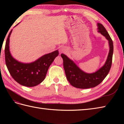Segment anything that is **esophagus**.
<instances>
[{
    "instance_id": "1",
    "label": "esophagus",
    "mask_w": 124,
    "mask_h": 124,
    "mask_svg": "<svg viewBox=\"0 0 124 124\" xmlns=\"http://www.w3.org/2000/svg\"><path fill=\"white\" fill-rule=\"evenodd\" d=\"M67 49L66 47H61L59 49V52L60 53H65L67 52Z\"/></svg>"
}]
</instances>
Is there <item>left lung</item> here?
<instances>
[{"label": "left lung", "instance_id": "1", "mask_svg": "<svg viewBox=\"0 0 124 124\" xmlns=\"http://www.w3.org/2000/svg\"><path fill=\"white\" fill-rule=\"evenodd\" d=\"M97 32L106 37L108 40L109 52L106 61L102 67L93 73L84 72L66 55L61 54L63 60V67L67 80L75 87L81 89L93 88L97 86L104 80L108 74L111 67L114 45L108 32L102 24L97 23Z\"/></svg>", "mask_w": 124, "mask_h": 124}]
</instances>
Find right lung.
Returning a JSON list of instances; mask_svg holds the SVG:
<instances>
[{"mask_svg": "<svg viewBox=\"0 0 124 124\" xmlns=\"http://www.w3.org/2000/svg\"><path fill=\"white\" fill-rule=\"evenodd\" d=\"M12 30L8 36L5 48L7 69L13 78L20 85L26 87L36 86L45 79L49 66L59 55V51L56 50L45 54L30 63L18 61L12 56L9 49V38Z\"/></svg>", "mask_w": 124, "mask_h": 124, "instance_id": "right-lung-1", "label": "right lung"}]
</instances>
